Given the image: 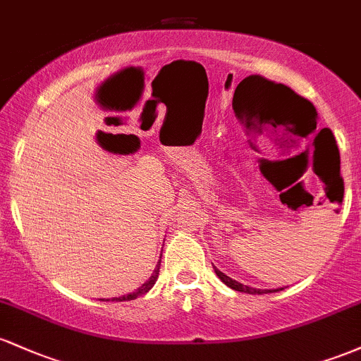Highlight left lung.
Masks as SVG:
<instances>
[{"instance_id": "obj_1", "label": "left lung", "mask_w": 361, "mask_h": 361, "mask_svg": "<svg viewBox=\"0 0 361 361\" xmlns=\"http://www.w3.org/2000/svg\"><path fill=\"white\" fill-rule=\"evenodd\" d=\"M261 81H264V82H268V85L270 86H273V88H279V91L281 94H290V97H293L295 98V100H299L300 103H304L305 106H307V109L310 110V114H312V118H314V122H312V128H310V132L314 130V128H316V126H317V122H316V115H317V111H316V109H314V105L310 102H307L305 100V98H302V97H299V94L295 93V91H292L288 88V86H283V85H275V82H271V81H267V80H263V78H259ZM322 130H326V128H322ZM321 130V132H322ZM321 132H319V135H321ZM329 134H333V132L329 130ZM214 271H215V275L219 276V279H221L224 283L227 285V287L229 288H233V290H238V292H244V293H255V295H263V293H271V292H280V290H283V288H270V290H263V288H252V287H247V285H243V283H239L238 280H233L231 279V276H227L226 273H222L221 270H219V268H215L214 267Z\"/></svg>"}]
</instances>
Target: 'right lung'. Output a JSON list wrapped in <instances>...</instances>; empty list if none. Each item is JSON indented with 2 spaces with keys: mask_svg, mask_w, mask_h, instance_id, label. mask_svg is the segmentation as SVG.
Wrapping results in <instances>:
<instances>
[{
  "mask_svg": "<svg viewBox=\"0 0 361 361\" xmlns=\"http://www.w3.org/2000/svg\"><path fill=\"white\" fill-rule=\"evenodd\" d=\"M161 252H163V250H161ZM159 267H161V259L157 261V264H156V268H154V271H152V275H151V279H149L146 283H142L140 285V287L135 290V292H132V293H127V295H122V297H114V299H111V302H123V300H134V299H137V297H140V295H144V293H147L149 290H151L152 287H154V283H156V280H157V275H159ZM109 300V299H106Z\"/></svg>",
  "mask_w": 361,
  "mask_h": 361,
  "instance_id": "right-lung-1",
  "label": "right lung"
}]
</instances>
